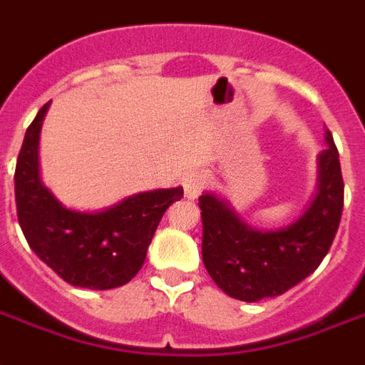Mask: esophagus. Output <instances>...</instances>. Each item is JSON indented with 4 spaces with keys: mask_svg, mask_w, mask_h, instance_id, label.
Wrapping results in <instances>:
<instances>
[{
    "mask_svg": "<svg viewBox=\"0 0 365 365\" xmlns=\"http://www.w3.org/2000/svg\"><path fill=\"white\" fill-rule=\"evenodd\" d=\"M205 185H207V173L202 171V169H194L182 177V188H185V196L188 200L198 198Z\"/></svg>",
    "mask_w": 365,
    "mask_h": 365,
    "instance_id": "34e87169",
    "label": "esophagus"
}]
</instances>
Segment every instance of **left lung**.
<instances>
[{
  "label": "left lung",
  "mask_w": 365,
  "mask_h": 365,
  "mask_svg": "<svg viewBox=\"0 0 365 365\" xmlns=\"http://www.w3.org/2000/svg\"><path fill=\"white\" fill-rule=\"evenodd\" d=\"M325 142L327 148L317 155L316 194L308 210L287 227L254 229L217 194L198 198L204 265L225 294L242 302L279 297L312 275L327 256L341 223L344 182L329 130Z\"/></svg>",
  "instance_id": "1"
}]
</instances>
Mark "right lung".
I'll return each instance as SVG.
<instances>
[{
	"mask_svg": "<svg viewBox=\"0 0 365 365\" xmlns=\"http://www.w3.org/2000/svg\"><path fill=\"white\" fill-rule=\"evenodd\" d=\"M49 103L26 128L15 169L19 225L29 246L63 281L108 290L133 279L163 213L182 198V186L138 192L100 212L68 210L40 179V130Z\"/></svg>",
	"mask_w": 365,
	"mask_h": 365,
	"instance_id": "1",
	"label": "right lung"
}]
</instances>
